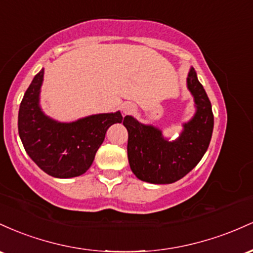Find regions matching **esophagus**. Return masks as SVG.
Here are the masks:
<instances>
[{
    "mask_svg": "<svg viewBox=\"0 0 253 253\" xmlns=\"http://www.w3.org/2000/svg\"><path fill=\"white\" fill-rule=\"evenodd\" d=\"M122 110H123V113H126V115H127V113H131V112L135 111V106L132 104L126 103V104L123 105Z\"/></svg>",
    "mask_w": 253,
    "mask_h": 253,
    "instance_id": "1",
    "label": "esophagus"
}]
</instances>
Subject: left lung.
I'll return each mask as SVG.
<instances>
[{
    "mask_svg": "<svg viewBox=\"0 0 253 253\" xmlns=\"http://www.w3.org/2000/svg\"><path fill=\"white\" fill-rule=\"evenodd\" d=\"M188 88L195 100L196 113L183 124L179 137L169 141L159 127L142 124L126 116L127 159L130 169L140 180L152 184H171L181 179L201 161L211 140L214 116L211 104L194 68L188 74Z\"/></svg>",
    "mask_w": 253,
    "mask_h": 253,
    "instance_id": "8db88e82",
    "label": "left lung"
}]
</instances>
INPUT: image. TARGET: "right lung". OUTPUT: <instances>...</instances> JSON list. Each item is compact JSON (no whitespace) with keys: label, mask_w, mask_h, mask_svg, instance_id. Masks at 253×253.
I'll list each match as a JSON object with an SVG mask.
<instances>
[{"label":"right lung","mask_w":253,"mask_h":253,"mask_svg":"<svg viewBox=\"0 0 253 253\" xmlns=\"http://www.w3.org/2000/svg\"><path fill=\"white\" fill-rule=\"evenodd\" d=\"M44 69L35 76L19 109L18 127L24 148L45 173L55 178L84 174L94 160L107 129L122 123L121 112L99 113L61 123L47 117L39 105Z\"/></svg>","instance_id":"1"}]
</instances>
